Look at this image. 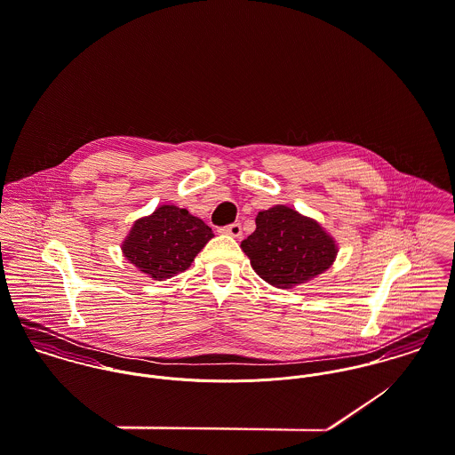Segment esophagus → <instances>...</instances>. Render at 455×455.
I'll use <instances>...</instances> for the list:
<instances>
[{
	"mask_svg": "<svg viewBox=\"0 0 455 455\" xmlns=\"http://www.w3.org/2000/svg\"><path fill=\"white\" fill-rule=\"evenodd\" d=\"M221 234L232 235V237H241V235H243V227H241V223H232V225L223 227V228H221Z\"/></svg>",
	"mask_w": 455,
	"mask_h": 455,
	"instance_id": "obj_1",
	"label": "esophagus"
}]
</instances>
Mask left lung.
I'll use <instances>...</instances> for the list:
<instances>
[{
    "label": "left lung",
    "mask_w": 455,
    "mask_h": 455,
    "mask_svg": "<svg viewBox=\"0 0 455 455\" xmlns=\"http://www.w3.org/2000/svg\"><path fill=\"white\" fill-rule=\"evenodd\" d=\"M241 248L254 272L281 290H291L323 274L339 251L333 237L315 220L286 205L259 211L256 230Z\"/></svg>",
    "instance_id": "8db88e82"
}]
</instances>
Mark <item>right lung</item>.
Instances as JSON below:
<instances>
[{
    "label": "right lung",
    "instance_id": "obj_1",
    "mask_svg": "<svg viewBox=\"0 0 455 455\" xmlns=\"http://www.w3.org/2000/svg\"><path fill=\"white\" fill-rule=\"evenodd\" d=\"M212 237V230L187 209L160 205L132 225L122 251L141 272L164 281L185 272Z\"/></svg>",
    "mask_w": 455,
    "mask_h": 455
}]
</instances>
